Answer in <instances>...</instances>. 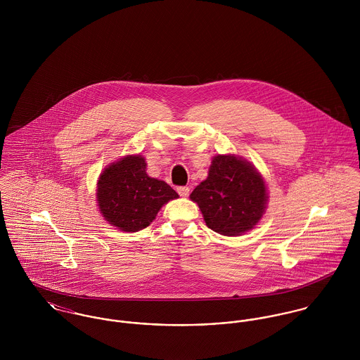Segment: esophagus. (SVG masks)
<instances>
[{
    "instance_id": "esophagus-1",
    "label": "esophagus",
    "mask_w": 360,
    "mask_h": 360,
    "mask_svg": "<svg viewBox=\"0 0 360 360\" xmlns=\"http://www.w3.org/2000/svg\"><path fill=\"white\" fill-rule=\"evenodd\" d=\"M176 190H177V193H179V195H180V197H187V195H188V193H190V188H188V187H184V186L177 187Z\"/></svg>"
}]
</instances>
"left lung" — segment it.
<instances>
[{
    "label": "left lung",
    "mask_w": 360,
    "mask_h": 360,
    "mask_svg": "<svg viewBox=\"0 0 360 360\" xmlns=\"http://www.w3.org/2000/svg\"><path fill=\"white\" fill-rule=\"evenodd\" d=\"M190 198L200 206L209 229L236 237L257 226L269 197L264 180L252 163L236 155H216L206 180Z\"/></svg>",
    "instance_id": "8db88e82"
}]
</instances>
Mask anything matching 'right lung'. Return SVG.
Segmentation results:
<instances>
[{
	"label": "right lung",
	"instance_id": "obj_1",
	"mask_svg": "<svg viewBox=\"0 0 360 360\" xmlns=\"http://www.w3.org/2000/svg\"><path fill=\"white\" fill-rule=\"evenodd\" d=\"M141 155H127L103 169L97 202L103 219L122 231L136 233L151 224L159 209L179 194L165 181L150 177Z\"/></svg>",
	"mask_w": 360,
	"mask_h": 360
}]
</instances>
